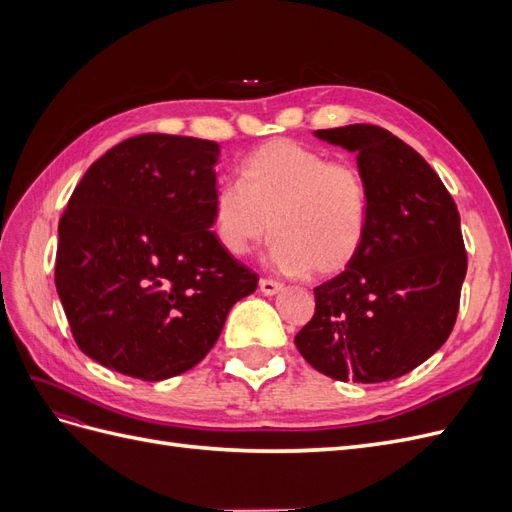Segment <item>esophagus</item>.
<instances>
[{
  "instance_id": "esophagus-1",
  "label": "esophagus",
  "mask_w": 512,
  "mask_h": 512,
  "mask_svg": "<svg viewBox=\"0 0 512 512\" xmlns=\"http://www.w3.org/2000/svg\"><path fill=\"white\" fill-rule=\"evenodd\" d=\"M258 288H260L262 294H267V297H273V294L284 290V284L273 282V280H265V277H262V280L258 282Z\"/></svg>"
}]
</instances>
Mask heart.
Instances as JSON below:
<instances>
[{"mask_svg":"<svg viewBox=\"0 0 512 512\" xmlns=\"http://www.w3.org/2000/svg\"><path fill=\"white\" fill-rule=\"evenodd\" d=\"M369 220L363 170L288 138L250 153L241 181H224L211 207L215 239L230 256L252 252L273 228L267 258L286 275L342 273L363 250Z\"/></svg>","mask_w":512,"mask_h":512,"instance_id":"obj_1","label":"heart"}]
</instances>
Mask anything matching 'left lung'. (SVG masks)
I'll return each mask as SVG.
<instances>
[{
  "label": "left lung",
  "instance_id": "left-lung-1",
  "mask_svg": "<svg viewBox=\"0 0 512 512\" xmlns=\"http://www.w3.org/2000/svg\"><path fill=\"white\" fill-rule=\"evenodd\" d=\"M314 136L356 153L371 220L352 265L314 288L316 314L294 344L333 380L399 378L440 350L455 327L468 271L455 200L436 170L389 130L352 123Z\"/></svg>",
  "mask_w": 512,
  "mask_h": 512
}]
</instances>
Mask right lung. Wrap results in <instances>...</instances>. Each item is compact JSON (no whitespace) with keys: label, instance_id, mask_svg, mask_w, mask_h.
<instances>
[{"label":"right lung","instance_id":"1","mask_svg":"<svg viewBox=\"0 0 512 512\" xmlns=\"http://www.w3.org/2000/svg\"><path fill=\"white\" fill-rule=\"evenodd\" d=\"M220 145L141 134L87 168L59 220L55 286L79 348L166 380L205 359L258 275L215 239Z\"/></svg>","mask_w":512,"mask_h":512}]
</instances>
